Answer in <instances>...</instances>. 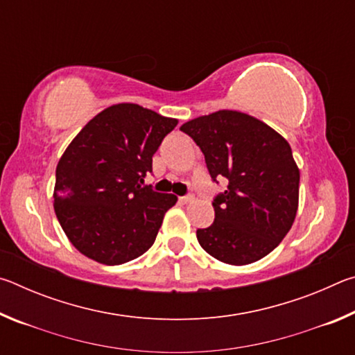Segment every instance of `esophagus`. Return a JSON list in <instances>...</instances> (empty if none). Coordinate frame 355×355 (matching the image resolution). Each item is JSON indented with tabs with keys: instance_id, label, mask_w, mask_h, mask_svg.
Listing matches in <instances>:
<instances>
[{
	"instance_id": "34e87169",
	"label": "esophagus",
	"mask_w": 355,
	"mask_h": 355,
	"mask_svg": "<svg viewBox=\"0 0 355 355\" xmlns=\"http://www.w3.org/2000/svg\"><path fill=\"white\" fill-rule=\"evenodd\" d=\"M180 202H182V203H191V202H194V196L188 194V196L180 197Z\"/></svg>"
}]
</instances>
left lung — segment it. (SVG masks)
Masks as SVG:
<instances>
[{"instance_id":"left-lung-1","label":"left lung","mask_w":355,"mask_h":355,"mask_svg":"<svg viewBox=\"0 0 355 355\" xmlns=\"http://www.w3.org/2000/svg\"><path fill=\"white\" fill-rule=\"evenodd\" d=\"M200 147L213 182L227 189L213 200L214 222L197 241L227 264L266 257L290 232L299 203V169L290 144L261 120L222 110L183 123Z\"/></svg>"}]
</instances>
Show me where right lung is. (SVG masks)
<instances>
[{
  "label": "right lung",
  "mask_w": 355,
  "mask_h": 355,
  "mask_svg": "<svg viewBox=\"0 0 355 355\" xmlns=\"http://www.w3.org/2000/svg\"><path fill=\"white\" fill-rule=\"evenodd\" d=\"M177 123L139 105H112L65 148L56 167L55 213L83 255L116 266L152 248L177 197L141 184Z\"/></svg>",
  "instance_id": "1"
}]
</instances>
